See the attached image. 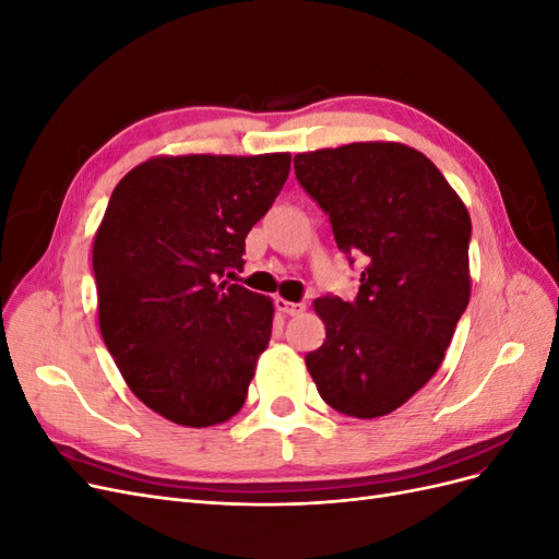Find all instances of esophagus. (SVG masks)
Returning <instances> with one entry per match:
<instances>
[{"label": "esophagus", "instance_id": "1", "mask_svg": "<svg viewBox=\"0 0 559 559\" xmlns=\"http://www.w3.org/2000/svg\"><path fill=\"white\" fill-rule=\"evenodd\" d=\"M275 308H277L282 314H286V317H296V314L302 312V308H306V306H300V302L284 300V298H275Z\"/></svg>", "mask_w": 559, "mask_h": 559}]
</instances>
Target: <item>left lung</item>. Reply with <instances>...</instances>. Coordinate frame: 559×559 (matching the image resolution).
Returning a JSON list of instances; mask_svg holds the SVG:
<instances>
[{
    "mask_svg": "<svg viewBox=\"0 0 559 559\" xmlns=\"http://www.w3.org/2000/svg\"><path fill=\"white\" fill-rule=\"evenodd\" d=\"M294 170L347 263L361 265L357 298L314 300L326 341L306 357L308 370L337 413L386 415L433 378L468 306V212L405 144L310 151Z\"/></svg>",
    "mask_w": 559,
    "mask_h": 559,
    "instance_id": "obj_1",
    "label": "left lung"
}]
</instances>
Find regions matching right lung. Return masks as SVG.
<instances>
[{"label": "right lung", "mask_w": 559, "mask_h": 559, "mask_svg": "<svg viewBox=\"0 0 559 559\" xmlns=\"http://www.w3.org/2000/svg\"><path fill=\"white\" fill-rule=\"evenodd\" d=\"M289 154L154 158L114 189L93 245L99 331L151 411L212 427L242 408L273 302L230 282Z\"/></svg>", "instance_id": "right-lung-1"}]
</instances>
